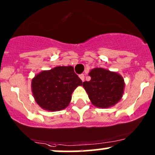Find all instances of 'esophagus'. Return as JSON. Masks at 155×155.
<instances>
[{"label": "esophagus", "instance_id": "1", "mask_svg": "<svg viewBox=\"0 0 155 155\" xmlns=\"http://www.w3.org/2000/svg\"><path fill=\"white\" fill-rule=\"evenodd\" d=\"M79 78H80L81 80L82 81H84V74H81V75H79Z\"/></svg>", "mask_w": 155, "mask_h": 155}]
</instances>
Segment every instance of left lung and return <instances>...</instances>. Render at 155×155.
<instances>
[{
	"label": "left lung",
	"instance_id": "1",
	"mask_svg": "<svg viewBox=\"0 0 155 155\" xmlns=\"http://www.w3.org/2000/svg\"><path fill=\"white\" fill-rule=\"evenodd\" d=\"M91 79L83 82V87L91 103L98 108L113 107L121 99L124 91V78L116 72L96 68L89 73Z\"/></svg>",
	"mask_w": 155,
	"mask_h": 155
}]
</instances>
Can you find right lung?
I'll use <instances>...</instances> for the list:
<instances>
[{
	"label": "right lung",
	"instance_id": "obj_1",
	"mask_svg": "<svg viewBox=\"0 0 155 155\" xmlns=\"http://www.w3.org/2000/svg\"><path fill=\"white\" fill-rule=\"evenodd\" d=\"M82 81L72 66H57L42 71L31 80V91L37 104L50 112L65 109L71 101V95Z\"/></svg>",
	"mask_w": 155,
	"mask_h": 155
}]
</instances>
